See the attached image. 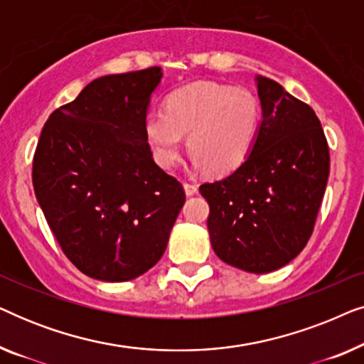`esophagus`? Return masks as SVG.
<instances>
[{"label":"esophagus","instance_id":"1","mask_svg":"<svg viewBox=\"0 0 364 364\" xmlns=\"http://www.w3.org/2000/svg\"><path fill=\"white\" fill-rule=\"evenodd\" d=\"M183 191H186L187 196H196L198 192V187L196 183H191V182H183Z\"/></svg>","mask_w":364,"mask_h":364}]
</instances>
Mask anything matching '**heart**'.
Returning a JSON list of instances; mask_svg holds the SVG:
<instances>
[{"instance_id":"obj_1","label":"heart","mask_w":364,"mask_h":364,"mask_svg":"<svg viewBox=\"0 0 364 364\" xmlns=\"http://www.w3.org/2000/svg\"><path fill=\"white\" fill-rule=\"evenodd\" d=\"M262 106L248 89L193 82L167 97L166 112L152 111L144 132L154 161L166 171L177 166L182 136L197 167L227 173L240 167L255 146Z\"/></svg>"}]
</instances>
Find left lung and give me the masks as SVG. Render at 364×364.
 Listing matches in <instances>:
<instances>
[{"instance_id":"left-lung-1","label":"left lung","mask_w":364,"mask_h":364,"mask_svg":"<svg viewBox=\"0 0 364 364\" xmlns=\"http://www.w3.org/2000/svg\"><path fill=\"white\" fill-rule=\"evenodd\" d=\"M262 122L252 152L232 173L200 186L217 257L250 273L290 263L310 240L330 176L320 119L280 84L257 76Z\"/></svg>"}]
</instances>
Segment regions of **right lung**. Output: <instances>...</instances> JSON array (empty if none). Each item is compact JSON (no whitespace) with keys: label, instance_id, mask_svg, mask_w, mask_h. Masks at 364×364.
<instances>
[{"label":"right lung","instance_id":"obj_1","mask_svg":"<svg viewBox=\"0 0 364 364\" xmlns=\"http://www.w3.org/2000/svg\"><path fill=\"white\" fill-rule=\"evenodd\" d=\"M162 69L94 79L44 124L34 193L64 255L84 275L129 282L161 260L186 202L144 132Z\"/></svg>","mask_w":364,"mask_h":364}]
</instances>
